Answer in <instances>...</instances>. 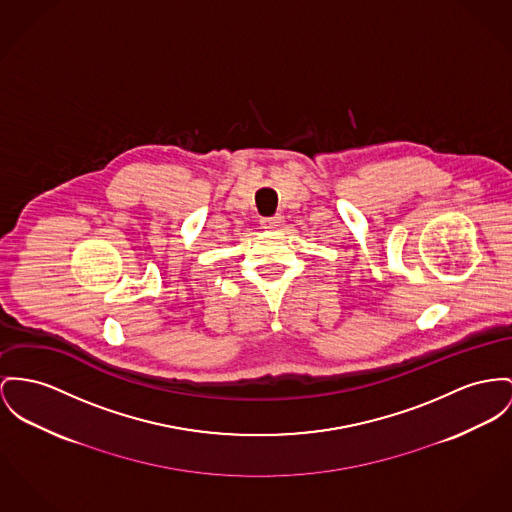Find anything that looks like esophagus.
Here are the masks:
<instances>
[{"label": "esophagus", "instance_id": "esophagus-1", "mask_svg": "<svg viewBox=\"0 0 512 512\" xmlns=\"http://www.w3.org/2000/svg\"><path fill=\"white\" fill-rule=\"evenodd\" d=\"M281 215H275V217H264L262 221H260V225L264 227V229H268V231H273V229H277L279 225H281Z\"/></svg>", "mask_w": 512, "mask_h": 512}]
</instances>
